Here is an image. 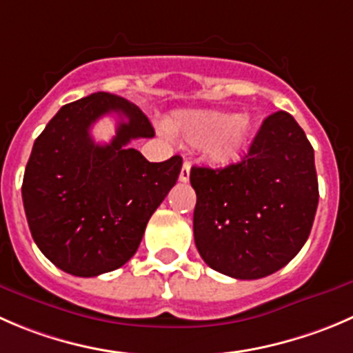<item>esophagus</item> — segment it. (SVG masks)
Returning a JSON list of instances; mask_svg holds the SVG:
<instances>
[{"label": "esophagus", "mask_w": 353, "mask_h": 353, "mask_svg": "<svg viewBox=\"0 0 353 353\" xmlns=\"http://www.w3.org/2000/svg\"><path fill=\"white\" fill-rule=\"evenodd\" d=\"M190 169H191V163L188 162V160H184L183 169H181V174H179V181H181V183H186V181L190 179Z\"/></svg>", "instance_id": "1"}]
</instances>
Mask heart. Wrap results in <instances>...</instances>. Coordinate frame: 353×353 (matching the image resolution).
I'll list each match as a JSON object with an SVG mask.
<instances>
[{
    "mask_svg": "<svg viewBox=\"0 0 353 353\" xmlns=\"http://www.w3.org/2000/svg\"><path fill=\"white\" fill-rule=\"evenodd\" d=\"M174 138L191 148H203L215 165H231L241 159L248 141L252 122L245 115L215 110L179 112L167 122Z\"/></svg>",
    "mask_w": 353,
    "mask_h": 353,
    "instance_id": "b5f03b06",
    "label": "heart"
}]
</instances>
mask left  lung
<instances>
[{
	"mask_svg": "<svg viewBox=\"0 0 353 353\" xmlns=\"http://www.w3.org/2000/svg\"><path fill=\"white\" fill-rule=\"evenodd\" d=\"M194 245L208 268L259 279L302 250L319 203L314 148L288 112L260 125L245 159L224 169L193 167Z\"/></svg>",
	"mask_w": 353,
	"mask_h": 353,
	"instance_id": "left-lung-1",
	"label": "left lung"
}]
</instances>
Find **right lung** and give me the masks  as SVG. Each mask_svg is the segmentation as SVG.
Segmentation results:
<instances>
[{"instance_id":"right-lung-1","label":"right lung","mask_w":353,"mask_h":353,"mask_svg":"<svg viewBox=\"0 0 353 353\" xmlns=\"http://www.w3.org/2000/svg\"><path fill=\"white\" fill-rule=\"evenodd\" d=\"M117 113L118 134L98 145L89 129ZM155 136L136 105L93 93L63 105L34 141L22 200L37 248L58 269L93 278L122 268L179 177L183 159L148 162L129 143Z\"/></svg>"}]
</instances>
